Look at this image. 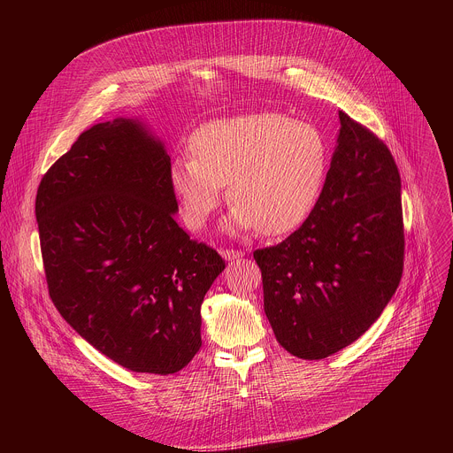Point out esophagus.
<instances>
[{
  "label": "esophagus",
  "mask_w": 453,
  "mask_h": 453,
  "mask_svg": "<svg viewBox=\"0 0 453 453\" xmlns=\"http://www.w3.org/2000/svg\"><path fill=\"white\" fill-rule=\"evenodd\" d=\"M222 256H224V260H226V262H234V260H238V257H242V256H243V250L224 249V250H222Z\"/></svg>",
  "instance_id": "esophagus-1"
}]
</instances>
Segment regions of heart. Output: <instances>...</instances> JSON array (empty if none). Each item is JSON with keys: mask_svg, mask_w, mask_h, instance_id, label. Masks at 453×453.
<instances>
[{"mask_svg": "<svg viewBox=\"0 0 453 453\" xmlns=\"http://www.w3.org/2000/svg\"><path fill=\"white\" fill-rule=\"evenodd\" d=\"M189 157L172 163L170 188L180 219L201 231L226 197L229 227L267 236L297 231L315 211L328 175V145L311 123L278 112H249L201 125Z\"/></svg>", "mask_w": 453, "mask_h": 453, "instance_id": "b5f03b06", "label": "heart"}]
</instances>
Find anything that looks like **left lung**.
Segmentation results:
<instances>
[{"label": "left lung", "mask_w": 453, "mask_h": 453, "mask_svg": "<svg viewBox=\"0 0 453 453\" xmlns=\"http://www.w3.org/2000/svg\"><path fill=\"white\" fill-rule=\"evenodd\" d=\"M341 133L320 201L297 231L254 250L278 342L326 358L369 330L403 274L402 179L387 145L339 111Z\"/></svg>", "instance_id": "left-lung-1"}]
</instances>
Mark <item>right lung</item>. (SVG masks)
<instances>
[{"mask_svg":"<svg viewBox=\"0 0 453 453\" xmlns=\"http://www.w3.org/2000/svg\"><path fill=\"white\" fill-rule=\"evenodd\" d=\"M170 156L134 119L93 125L35 197L50 297L93 348L134 372L172 374L197 355L201 304L226 269L173 220Z\"/></svg>","mask_w":453,"mask_h":453,"instance_id":"right-lung-1","label":"right lung"}]
</instances>
